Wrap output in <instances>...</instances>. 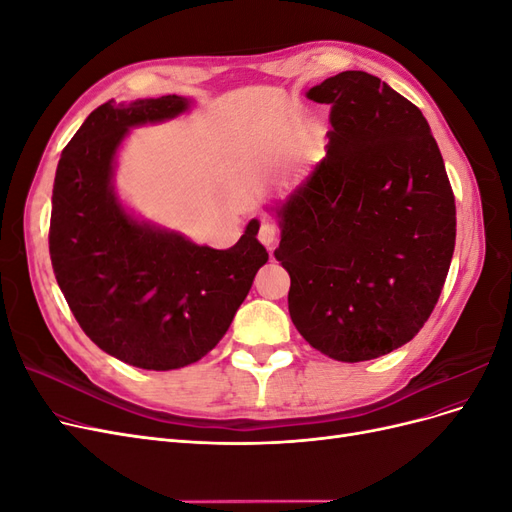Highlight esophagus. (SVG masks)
Listing matches in <instances>:
<instances>
[{
	"label": "esophagus",
	"mask_w": 512,
	"mask_h": 512,
	"mask_svg": "<svg viewBox=\"0 0 512 512\" xmlns=\"http://www.w3.org/2000/svg\"><path fill=\"white\" fill-rule=\"evenodd\" d=\"M258 239L262 245H267L269 250H273V245L277 241V226L273 222H262L258 228Z\"/></svg>",
	"instance_id": "1"
}]
</instances>
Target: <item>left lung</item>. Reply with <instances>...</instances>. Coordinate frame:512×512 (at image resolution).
I'll return each mask as SVG.
<instances>
[{"mask_svg":"<svg viewBox=\"0 0 512 512\" xmlns=\"http://www.w3.org/2000/svg\"><path fill=\"white\" fill-rule=\"evenodd\" d=\"M307 98L331 104V130L327 158L277 209L288 312L331 359H378L408 344L440 299L453 188L423 113L378 76L339 72Z\"/></svg>","mask_w":512,"mask_h":512,"instance_id":"obj_1","label":"left lung"}]
</instances>
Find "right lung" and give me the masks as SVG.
<instances>
[{
    "mask_svg": "<svg viewBox=\"0 0 512 512\" xmlns=\"http://www.w3.org/2000/svg\"><path fill=\"white\" fill-rule=\"evenodd\" d=\"M185 108L181 96L104 102L61 151L53 183L49 252L57 284L91 342L141 369L203 359L269 260L256 220L230 250H213L136 222L117 203L113 160L128 128Z\"/></svg>",
    "mask_w": 512,
    "mask_h": 512,
    "instance_id": "right-lung-1",
    "label": "right lung"
}]
</instances>
